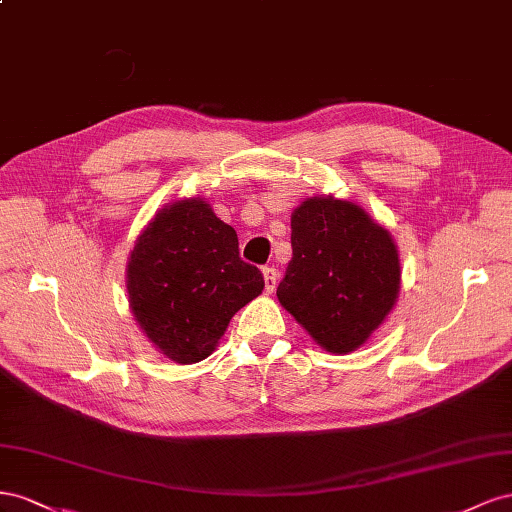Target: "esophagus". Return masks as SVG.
I'll return each instance as SVG.
<instances>
[{
	"instance_id": "1",
	"label": "esophagus",
	"mask_w": 512,
	"mask_h": 512,
	"mask_svg": "<svg viewBox=\"0 0 512 512\" xmlns=\"http://www.w3.org/2000/svg\"><path fill=\"white\" fill-rule=\"evenodd\" d=\"M264 283H266V294H272L276 289V283H279V270L274 266L264 268Z\"/></svg>"
}]
</instances>
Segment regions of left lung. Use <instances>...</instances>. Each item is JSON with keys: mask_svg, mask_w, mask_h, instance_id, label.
I'll use <instances>...</instances> for the list:
<instances>
[{"mask_svg": "<svg viewBox=\"0 0 512 512\" xmlns=\"http://www.w3.org/2000/svg\"><path fill=\"white\" fill-rule=\"evenodd\" d=\"M291 253L281 304L328 352H354L399 296L390 233L352 201L315 197L291 214Z\"/></svg>", "mask_w": 512, "mask_h": 512, "instance_id": "obj_1", "label": "left lung"}]
</instances>
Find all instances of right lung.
I'll return each instance as SVG.
<instances>
[{"mask_svg": "<svg viewBox=\"0 0 512 512\" xmlns=\"http://www.w3.org/2000/svg\"><path fill=\"white\" fill-rule=\"evenodd\" d=\"M261 289L264 274L240 257L236 229L199 199L160 210L128 261L135 319L180 364L210 356L231 317Z\"/></svg>", "mask_w": 512, "mask_h": 512, "instance_id": "1", "label": "right lung"}]
</instances>
